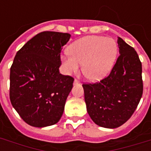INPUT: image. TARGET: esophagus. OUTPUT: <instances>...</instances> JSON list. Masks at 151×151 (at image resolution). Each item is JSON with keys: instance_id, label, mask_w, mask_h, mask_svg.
<instances>
[{"instance_id": "esophagus-1", "label": "esophagus", "mask_w": 151, "mask_h": 151, "mask_svg": "<svg viewBox=\"0 0 151 151\" xmlns=\"http://www.w3.org/2000/svg\"><path fill=\"white\" fill-rule=\"evenodd\" d=\"M79 83H80V81H79L78 79H74V81H73V84H74V85H78Z\"/></svg>"}]
</instances>
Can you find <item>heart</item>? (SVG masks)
I'll return each mask as SVG.
<instances>
[{"mask_svg": "<svg viewBox=\"0 0 151 151\" xmlns=\"http://www.w3.org/2000/svg\"><path fill=\"white\" fill-rule=\"evenodd\" d=\"M70 55L62 57L67 73L76 72L82 64V72L92 81L101 80L112 70L117 55V45L111 38L88 36L73 42Z\"/></svg>", "mask_w": 151, "mask_h": 151, "instance_id": "heart-1", "label": "heart"}]
</instances>
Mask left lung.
I'll return each mask as SVG.
<instances>
[{
  "label": "left lung",
  "mask_w": 151,
  "mask_h": 151,
  "mask_svg": "<svg viewBox=\"0 0 151 151\" xmlns=\"http://www.w3.org/2000/svg\"><path fill=\"white\" fill-rule=\"evenodd\" d=\"M120 55L110 74L100 81L83 84L90 117L99 126L115 129L135 112L142 95V63L137 52L121 37Z\"/></svg>",
  "instance_id": "8db88e82"
}]
</instances>
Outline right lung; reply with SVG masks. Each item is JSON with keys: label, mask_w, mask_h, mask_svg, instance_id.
<instances>
[{"label": "right lung", "mask_w": 151, "mask_h": 151, "mask_svg": "<svg viewBox=\"0 0 151 151\" xmlns=\"http://www.w3.org/2000/svg\"><path fill=\"white\" fill-rule=\"evenodd\" d=\"M70 34L39 33L15 55L10 69L12 105L27 124L42 128L61 118L73 78L59 73L62 48Z\"/></svg>", "instance_id": "obj_1"}]
</instances>
